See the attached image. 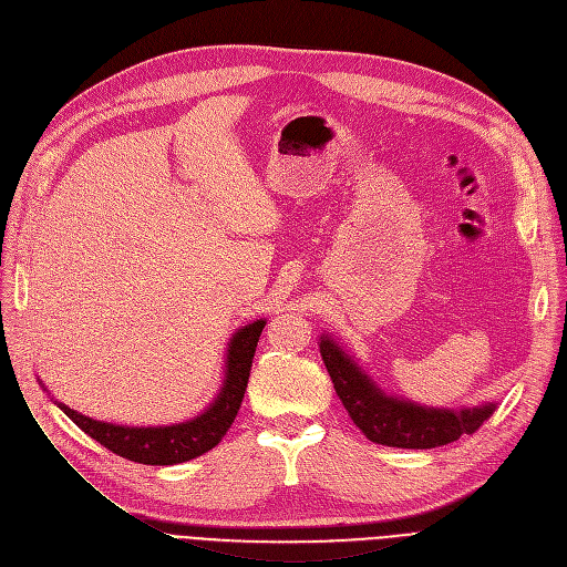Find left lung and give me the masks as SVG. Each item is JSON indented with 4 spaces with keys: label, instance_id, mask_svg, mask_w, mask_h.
<instances>
[{
    "label": "left lung",
    "instance_id": "1",
    "mask_svg": "<svg viewBox=\"0 0 567 567\" xmlns=\"http://www.w3.org/2000/svg\"><path fill=\"white\" fill-rule=\"evenodd\" d=\"M319 351L351 421L374 443L393 445V449H436L457 441L462 434H473L494 413V404L449 411L389 398L355 368L333 340L321 338Z\"/></svg>",
    "mask_w": 567,
    "mask_h": 567
}]
</instances>
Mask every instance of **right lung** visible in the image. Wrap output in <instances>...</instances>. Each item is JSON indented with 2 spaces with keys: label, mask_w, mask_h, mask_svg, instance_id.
I'll return each instance as SVG.
<instances>
[{
  "label": "right lung",
  "mask_w": 567,
  "mask_h": 567,
  "mask_svg": "<svg viewBox=\"0 0 567 567\" xmlns=\"http://www.w3.org/2000/svg\"><path fill=\"white\" fill-rule=\"evenodd\" d=\"M264 323L266 321L261 319L248 323L231 338L220 395L202 415H197V419L188 423L167 427H122L86 419V415L69 409L62 402H56V406L62 409L84 434L96 439L118 457L152 466H167L195 460L216 449L220 439L231 427L248 389L255 349Z\"/></svg>",
  "instance_id": "right-lung-1"
}]
</instances>
